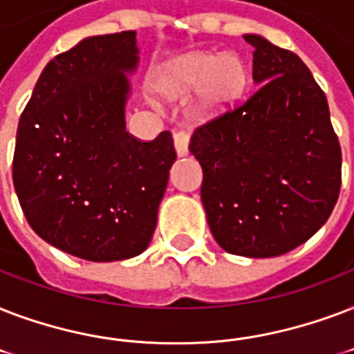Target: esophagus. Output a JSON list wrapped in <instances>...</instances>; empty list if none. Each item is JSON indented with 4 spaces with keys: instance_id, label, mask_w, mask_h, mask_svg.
<instances>
[{
    "instance_id": "1",
    "label": "esophagus",
    "mask_w": 354,
    "mask_h": 354,
    "mask_svg": "<svg viewBox=\"0 0 354 354\" xmlns=\"http://www.w3.org/2000/svg\"><path fill=\"white\" fill-rule=\"evenodd\" d=\"M188 144H190V136L186 133H175L174 134V146L177 151V157H186L188 155Z\"/></svg>"
}]
</instances>
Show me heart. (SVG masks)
Instances as JSON below:
<instances>
[{
	"label": "heart",
	"instance_id": "1",
	"mask_svg": "<svg viewBox=\"0 0 354 354\" xmlns=\"http://www.w3.org/2000/svg\"><path fill=\"white\" fill-rule=\"evenodd\" d=\"M248 84V66L238 55L192 53L169 66L160 92L169 101H185L197 94L190 118L207 123L231 112L245 95Z\"/></svg>",
	"mask_w": 354,
	"mask_h": 354
}]
</instances>
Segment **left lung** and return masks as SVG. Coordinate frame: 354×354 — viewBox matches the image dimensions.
I'll return each mask as SVG.
<instances>
[{
  "instance_id": "left-lung-1",
  "label": "left lung",
  "mask_w": 354,
  "mask_h": 354,
  "mask_svg": "<svg viewBox=\"0 0 354 354\" xmlns=\"http://www.w3.org/2000/svg\"><path fill=\"white\" fill-rule=\"evenodd\" d=\"M254 94L196 129L190 153L203 169L210 232L227 253L270 259L314 236L338 201L342 149L327 97L295 53L260 35Z\"/></svg>"
}]
</instances>
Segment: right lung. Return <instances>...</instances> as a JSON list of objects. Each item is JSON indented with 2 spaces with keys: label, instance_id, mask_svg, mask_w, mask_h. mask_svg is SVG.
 I'll return each instance as SVG.
<instances>
[{
  "label": "right lung",
  "instance_id": "1",
  "mask_svg": "<svg viewBox=\"0 0 354 354\" xmlns=\"http://www.w3.org/2000/svg\"><path fill=\"white\" fill-rule=\"evenodd\" d=\"M136 31L81 40L44 68L21 112L12 180L29 225L92 262L146 251L175 162L169 131L140 142L125 131L138 68Z\"/></svg>",
  "mask_w": 354,
  "mask_h": 354
}]
</instances>
